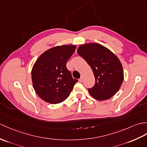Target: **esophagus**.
Segmentation results:
<instances>
[{
    "mask_svg": "<svg viewBox=\"0 0 147 147\" xmlns=\"http://www.w3.org/2000/svg\"><path fill=\"white\" fill-rule=\"evenodd\" d=\"M83 77L81 76V78H80V79H79V81L80 82V83H81V82H82V81H83Z\"/></svg>",
    "mask_w": 147,
    "mask_h": 147,
    "instance_id": "34e87169",
    "label": "esophagus"
}]
</instances>
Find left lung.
I'll return each mask as SVG.
<instances>
[{
	"mask_svg": "<svg viewBox=\"0 0 147 147\" xmlns=\"http://www.w3.org/2000/svg\"><path fill=\"white\" fill-rule=\"evenodd\" d=\"M78 54L91 67L95 78L90 94L98 101L108 100L117 93L124 78L122 64L118 57L107 47L97 43L83 44Z\"/></svg>",
	"mask_w": 147,
	"mask_h": 147,
	"instance_id": "left-lung-1",
	"label": "left lung"
}]
</instances>
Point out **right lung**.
<instances>
[{"label": "right lung", "instance_id": "right-lung-1", "mask_svg": "<svg viewBox=\"0 0 147 147\" xmlns=\"http://www.w3.org/2000/svg\"><path fill=\"white\" fill-rule=\"evenodd\" d=\"M75 45L54 47L45 51L32 67L33 88L38 96L47 103L57 104L69 96L74 84L66 63L76 49Z\"/></svg>", "mask_w": 147, "mask_h": 147}]
</instances>
